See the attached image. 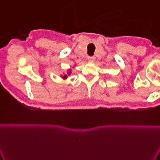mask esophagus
<instances>
[{
  "instance_id": "34e87169",
  "label": "esophagus",
  "mask_w": 160,
  "mask_h": 160,
  "mask_svg": "<svg viewBox=\"0 0 160 160\" xmlns=\"http://www.w3.org/2000/svg\"><path fill=\"white\" fill-rule=\"evenodd\" d=\"M88 60L91 61V62H93V61L95 60V57H94V56L88 57Z\"/></svg>"
}]
</instances>
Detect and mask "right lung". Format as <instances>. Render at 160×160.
<instances>
[{
    "label": "right lung",
    "mask_w": 160,
    "mask_h": 160,
    "mask_svg": "<svg viewBox=\"0 0 160 160\" xmlns=\"http://www.w3.org/2000/svg\"><path fill=\"white\" fill-rule=\"evenodd\" d=\"M70 72V71H69ZM63 78H66V75H65V76H63Z\"/></svg>",
    "instance_id": "obj_1"
}]
</instances>
